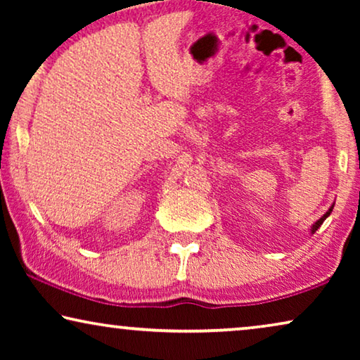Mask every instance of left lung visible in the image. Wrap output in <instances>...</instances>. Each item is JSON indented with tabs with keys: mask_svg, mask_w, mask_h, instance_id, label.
I'll list each match as a JSON object with an SVG mask.
<instances>
[{
	"mask_svg": "<svg viewBox=\"0 0 360 360\" xmlns=\"http://www.w3.org/2000/svg\"><path fill=\"white\" fill-rule=\"evenodd\" d=\"M333 208H334V206H331V208H329V210L326 211V213H324V214L321 216V218H319V219L316 221V223H314V224H313V228H311V234H314V233H316V231H318V228H319V226H321V224L324 223V219H326V218H328V216H329V214H331V211H333Z\"/></svg>",
	"mask_w": 360,
	"mask_h": 360,
	"instance_id": "1",
	"label": "left lung"
}]
</instances>
